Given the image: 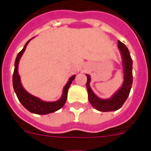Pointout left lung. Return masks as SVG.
<instances>
[{
	"instance_id": "8db88e82",
	"label": "left lung",
	"mask_w": 151,
	"mask_h": 151,
	"mask_svg": "<svg viewBox=\"0 0 151 151\" xmlns=\"http://www.w3.org/2000/svg\"><path fill=\"white\" fill-rule=\"evenodd\" d=\"M118 47L122 55V66L124 72V81L122 86L115 94L108 99H102L94 94L90 87L91 77L87 76V87L88 94V101L97 110L101 112L116 111L122 107L125 101L128 98L132 85V60L131 57L127 47L120 41H118Z\"/></svg>"
}]
</instances>
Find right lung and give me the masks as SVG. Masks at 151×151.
Listing matches in <instances>:
<instances>
[{
    "instance_id": "add662e5",
    "label": "right lung",
    "mask_w": 151,
    "mask_h": 151,
    "mask_svg": "<svg viewBox=\"0 0 151 151\" xmlns=\"http://www.w3.org/2000/svg\"><path fill=\"white\" fill-rule=\"evenodd\" d=\"M32 38H31L26 42L22 50L17 54V57L15 60V66H14L15 68H14V72H13V86L19 101L26 110H28L31 113H35V114L45 115V114L54 113V112L60 110V108H62L64 106L66 99H67L68 89L72 84V82L74 80L76 76L74 75L69 78L66 85L64 86L62 96L59 100L56 101L48 102V101H42L38 97L32 95L31 94H29V92L26 91L22 85V83H21L20 76H19L18 73V66L19 60L23 54L25 50H26V46Z\"/></svg>"
}]
</instances>
